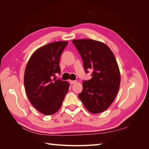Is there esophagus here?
I'll return each mask as SVG.
<instances>
[{
    "label": "esophagus",
    "mask_w": 149,
    "mask_h": 149,
    "mask_svg": "<svg viewBox=\"0 0 149 149\" xmlns=\"http://www.w3.org/2000/svg\"><path fill=\"white\" fill-rule=\"evenodd\" d=\"M69 83H70V84H71V85L74 84L76 82V81H74V80H69Z\"/></svg>",
    "instance_id": "1"
}]
</instances>
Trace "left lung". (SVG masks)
I'll return each mask as SVG.
<instances>
[{"label": "left lung", "mask_w": 149, "mask_h": 149, "mask_svg": "<svg viewBox=\"0 0 149 149\" xmlns=\"http://www.w3.org/2000/svg\"><path fill=\"white\" fill-rule=\"evenodd\" d=\"M83 61L85 72L92 69V78L83 82L78 97L92 113L105 111L114 101L120 83L119 69L107 45L92 39L72 41Z\"/></svg>", "instance_id": "left-lung-1"}]
</instances>
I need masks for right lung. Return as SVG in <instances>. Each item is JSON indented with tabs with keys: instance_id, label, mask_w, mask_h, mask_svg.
Returning a JSON list of instances; mask_svg holds the SVG:
<instances>
[{
	"instance_id": "add662e5",
	"label": "right lung",
	"mask_w": 149,
	"mask_h": 149,
	"mask_svg": "<svg viewBox=\"0 0 149 149\" xmlns=\"http://www.w3.org/2000/svg\"><path fill=\"white\" fill-rule=\"evenodd\" d=\"M68 42L57 41L38 49L25 68L24 85L30 102L41 113L50 115L60 109L69 84L53 77L61 74L59 61Z\"/></svg>"
}]
</instances>
